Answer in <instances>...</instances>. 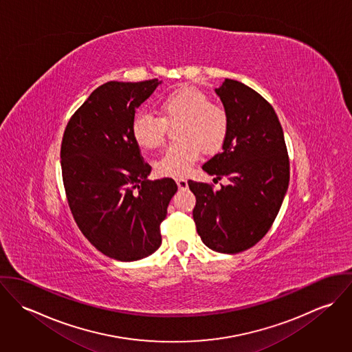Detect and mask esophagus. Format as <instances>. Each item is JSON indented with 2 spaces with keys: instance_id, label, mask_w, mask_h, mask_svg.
<instances>
[{
  "instance_id": "34e87169",
  "label": "esophagus",
  "mask_w": 352,
  "mask_h": 352,
  "mask_svg": "<svg viewBox=\"0 0 352 352\" xmlns=\"http://www.w3.org/2000/svg\"><path fill=\"white\" fill-rule=\"evenodd\" d=\"M176 183H177V187H179V190H186V188L188 187V183H187V180H186V179H183V177H179V179H176Z\"/></svg>"
}]
</instances>
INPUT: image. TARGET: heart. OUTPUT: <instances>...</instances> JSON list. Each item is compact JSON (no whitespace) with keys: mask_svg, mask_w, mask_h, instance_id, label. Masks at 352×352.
Returning a JSON list of instances; mask_svg holds the SVG:
<instances>
[{"mask_svg":"<svg viewBox=\"0 0 352 352\" xmlns=\"http://www.w3.org/2000/svg\"><path fill=\"white\" fill-rule=\"evenodd\" d=\"M160 118L140 112L131 123L134 141L144 149H157L166 138V126L177 123L176 140L155 161V172L161 176L179 177L187 175L198 161L201 149L207 153L218 151L229 131L226 109L194 87H180L158 102Z\"/></svg>","mask_w":352,"mask_h":352,"instance_id":"obj_1","label":"heart"}]
</instances>
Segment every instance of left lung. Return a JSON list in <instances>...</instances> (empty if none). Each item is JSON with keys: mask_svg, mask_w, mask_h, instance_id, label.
<instances>
[{"mask_svg": "<svg viewBox=\"0 0 352 352\" xmlns=\"http://www.w3.org/2000/svg\"><path fill=\"white\" fill-rule=\"evenodd\" d=\"M229 115L223 149L203 170L226 177L212 184L188 180L197 198L192 217L201 241L212 251L239 253L271 229L290 180V161L280 122L272 105L250 87L226 78L215 89Z\"/></svg>", "mask_w": 352, "mask_h": 352, "instance_id": "left-lung-1", "label": "left lung"}]
</instances>
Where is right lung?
Listing matches in <instances>:
<instances>
[{"mask_svg": "<svg viewBox=\"0 0 352 352\" xmlns=\"http://www.w3.org/2000/svg\"><path fill=\"white\" fill-rule=\"evenodd\" d=\"M158 84H102L72 115L60 144L63 187L77 226L98 251L120 261L160 248V225L177 191L170 177L146 179L151 166L131 134L137 107Z\"/></svg>", "mask_w": 352, "mask_h": 352, "instance_id": "add662e5", "label": "right lung"}]
</instances>
